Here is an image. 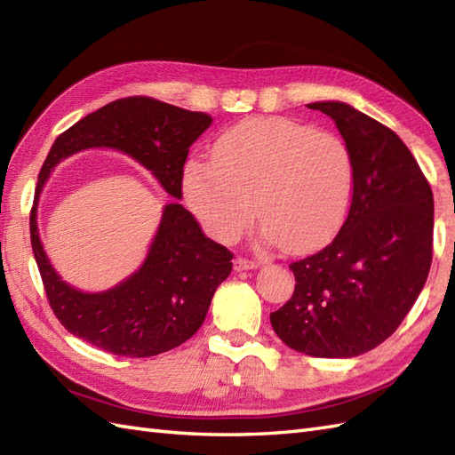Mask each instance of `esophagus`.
Returning a JSON list of instances; mask_svg holds the SVG:
<instances>
[{"label":"esophagus","mask_w":455,"mask_h":455,"mask_svg":"<svg viewBox=\"0 0 455 455\" xmlns=\"http://www.w3.org/2000/svg\"><path fill=\"white\" fill-rule=\"evenodd\" d=\"M255 267H259V261L248 259V258H236L235 259V269L236 271H248V269H255Z\"/></svg>","instance_id":"1"}]
</instances>
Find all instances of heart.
Wrapping results in <instances>:
<instances>
[{"label":"heart","instance_id":"1","mask_svg":"<svg viewBox=\"0 0 455 455\" xmlns=\"http://www.w3.org/2000/svg\"><path fill=\"white\" fill-rule=\"evenodd\" d=\"M355 163L331 131L278 116L230 126L212 159L194 156L182 169V194L209 236L235 242L258 213L261 236L306 253L340 230L352 205Z\"/></svg>","mask_w":455,"mask_h":455}]
</instances>
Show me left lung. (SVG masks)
Instances as JSON below:
<instances>
[{
	"instance_id": "obj_1",
	"label": "left lung",
	"mask_w": 455,
	"mask_h": 455,
	"mask_svg": "<svg viewBox=\"0 0 455 455\" xmlns=\"http://www.w3.org/2000/svg\"><path fill=\"white\" fill-rule=\"evenodd\" d=\"M307 108L329 115L352 149L354 196L329 246L290 263L294 294L271 324L296 352L355 357L387 340L421 294L433 261V190L388 126L342 101Z\"/></svg>"
}]
</instances>
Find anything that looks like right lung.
Wrapping results in <instances>:
<instances>
[{
	"instance_id": "add662e5",
	"label": "right lung",
	"mask_w": 455,
	"mask_h": 455,
	"mask_svg": "<svg viewBox=\"0 0 455 455\" xmlns=\"http://www.w3.org/2000/svg\"><path fill=\"white\" fill-rule=\"evenodd\" d=\"M212 116L146 96L123 98L86 115L52 146L30 209V242L45 296L63 327L103 352L149 357L180 346L202 327L217 286L232 271V253L204 235L180 204L163 209L161 225L140 269L106 292L86 294L61 281L42 248L36 209L52 169L86 148H113L136 159L180 200L190 146Z\"/></svg>"
}]
</instances>
